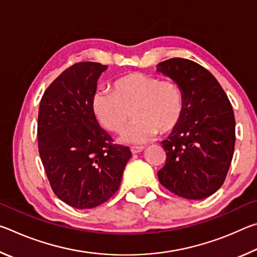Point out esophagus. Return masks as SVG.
Masks as SVG:
<instances>
[{
    "mask_svg": "<svg viewBox=\"0 0 257 257\" xmlns=\"http://www.w3.org/2000/svg\"><path fill=\"white\" fill-rule=\"evenodd\" d=\"M144 150V147L143 146H133L130 151H132L133 154H137V153H141V152Z\"/></svg>",
    "mask_w": 257,
    "mask_h": 257,
    "instance_id": "esophagus-1",
    "label": "esophagus"
}]
</instances>
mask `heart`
<instances>
[{
  "label": "heart",
  "instance_id": "obj_1",
  "mask_svg": "<svg viewBox=\"0 0 257 257\" xmlns=\"http://www.w3.org/2000/svg\"><path fill=\"white\" fill-rule=\"evenodd\" d=\"M185 101L180 86L172 79L146 73H129L113 82V92L97 90L93 111L103 127L119 133L130 116L135 119L121 134L120 141L144 144L158 132H172L181 121Z\"/></svg>",
  "mask_w": 257,
  "mask_h": 257
}]
</instances>
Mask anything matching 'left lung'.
I'll return each mask as SVG.
<instances>
[{"mask_svg":"<svg viewBox=\"0 0 257 257\" xmlns=\"http://www.w3.org/2000/svg\"><path fill=\"white\" fill-rule=\"evenodd\" d=\"M184 94L179 124L162 142L167 152L158 172L165 188L187 199H203L222 186L233 156L236 121L227 94L210 71L175 58L156 66Z\"/></svg>","mask_w":257,"mask_h":257,"instance_id":"1","label":"left lung"}]
</instances>
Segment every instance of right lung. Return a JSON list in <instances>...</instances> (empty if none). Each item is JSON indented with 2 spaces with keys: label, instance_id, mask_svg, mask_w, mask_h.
Instances as JSON below:
<instances>
[{
  "label": "right lung",
  "instance_id": "right-lung-1",
  "mask_svg": "<svg viewBox=\"0 0 257 257\" xmlns=\"http://www.w3.org/2000/svg\"><path fill=\"white\" fill-rule=\"evenodd\" d=\"M107 66L79 62L45 90L38 111V151L52 189L78 210L106 202L120 187L132 152L112 144L93 111L97 80Z\"/></svg>",
  "mask_w": 257,
  "mask_h": 257
}]
</instances>
